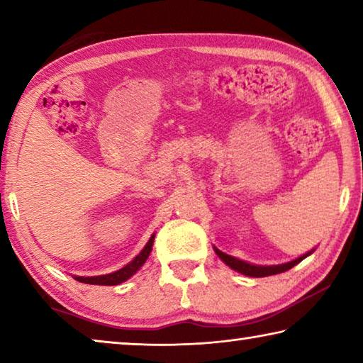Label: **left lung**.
<instances>
[{
	"instance_id": "8db88e82",
	"label": "left lung",
	"mask_w": 363,
	"mask_h": 363,
	"mask_svg": "<svg viewBox=\"0 0 363 363\" xmlns=\"http://www.w3.org/2000/svg\"><path fill=\"white\" fill-rule=\"evenodd\" d=\"M214 251H216V255L227 264V266H229L233 270H237V272L247 275V277H267V275L281 274V272H285V270H290L291 267L296 266V264H299L301 261H303L304 257H307L309 255L314 253V250L307 251L306 255L299 256L298 259L290 261V262H285V264H277V266H256V264L245 262L242 259H237V257H233L230 255H225L220 250H218L216 247H214Z\"/></svg>"
}]
</instances>
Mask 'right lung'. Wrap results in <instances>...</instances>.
Returning a JSON list of instances; mask_svg holds the SVG:
<instances>
[{"mask_svg":"<svg viewBox=\"0 0 363 363\" xmlns=\"http://www.w3.org/2000/svg\"><path fill=\"white\" fill-rule=\"evenodd\" d=\"M153 240H155V233L150 237V240L147 242L145 247L143 248V251L134 257L131 262H128L125 267H121L120 270H116V272L112 274H106V275H96V277H77L75 275V280L82 281V284H89V285H107V286H113V285H118L123 284V281H126L128 279H131L134 274L138 272V270L144 266V262L147 261V257H149L150 251H152V245Z\"/></svg>","mask_w":363,"mask_h":363,"instance_id":"1","label":"right lung"}]
</instances>
